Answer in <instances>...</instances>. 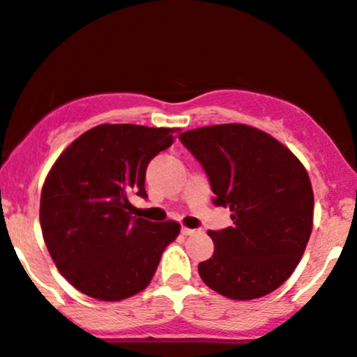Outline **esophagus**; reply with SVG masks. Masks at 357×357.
<instances>
[{
	"label": "esophagus",
	"instance_id": "34e87169",
	"mask_svg": "<svg viewBox=\"0 0 357 357\" xmlns=\"http://www.w3.org/2000/svg\"><path fill=\"white\" fill-rule=\"evenodd\" d=\"M195 232H197V231H195V229H188V227H183L181 229V234L183 236H192V234H195Z\"/></svg>",
	"mask_w": 357,
	"mask_h": 357
}]
</instances>
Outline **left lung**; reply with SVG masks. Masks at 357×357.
I'll return each instance as SVG.
<instances>
[{
  "label": "left lung",
  "mask_w": 357,
  "mask_h": 357,
  "mask_svg": "<svg viewBox=\"0 0 357 357\" xmlns=\"http://www.w3.org/2000/svg\"><path fill=\"white\" fill-rule=\"evenodd\" d=\"M202 163L215 204L232 227L209 231L215 252L199 264L202 282L229 299H257L292 275L314 227V190L298 156L269 133L241 123L179 135Z\"/></svg>",
  "instance_id": "obj_1"
}]
</instances>
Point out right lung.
Instances as JSON below:
<instances>
[{
  "label": "right lung",
  "instance_id": "obj_1",
  "mask_svg": "<svg viewBox=\"0 0 357 357\" xmlns=\"http://www.w3.org/2000/svg\"><path fill=\"white\" fill-rule=\"evenodd\" d=\"M176 128L98 125L77 137L49 171L40 227L56 268L100 301L144 291L160 257L179 234L178 222L132 216L130 195L148 197V163L174 142Z\"/></svg>",
  "mask_w": 357,
  "mask_h": 357
}]
</instances>
